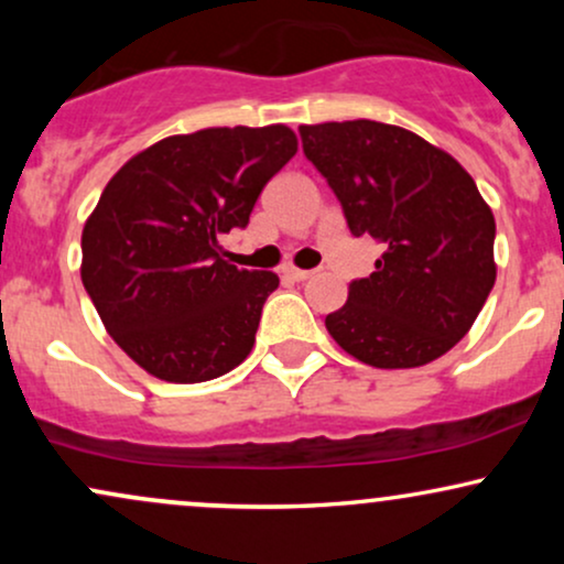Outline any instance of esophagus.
<instances>
[{"label":"esophagus","mask_w":564,"mask_h":564,"mask_svg":"<svg viewBox=\"0 0 564 564\" xmlns=\"http://www.w3.org/2000/svg\"><path fill=\"white\" fill-rule=\"evenodd\" d=\"M283 275L291 278V281H307V278H313V270H300V268H283Z\"/></svg>","instance_id":"34e87169"}]
</instances>
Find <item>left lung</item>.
I'll return each mask as SVG.
<instances>
[{
	"label": "left lung",
	"instance_id": "obj_1",
	"mask_svg": "<svg viewBox=\"0 0 564 564\" xmlns=\"http://www.w3.org/2000/svg\"><path fill=\"white\" fill-rule=\"evenodd\" d=\"M355 238L384 246L326 315L336 345L373 368H416L464 339L496 283V219L469 172L440 148L381 121L300 127Z\"/></svg>",
	"mask_w": 564,
	"mask_h": 564
}]
</instances>
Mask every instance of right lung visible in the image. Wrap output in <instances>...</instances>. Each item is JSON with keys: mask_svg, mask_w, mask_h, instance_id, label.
I'll list each match as a JSON object with an SVG mask.
<instances>
[{"mask_svg": "<svg viewBox=\"0 0 564 564\" xmlns=\"http://www.w3.org/2000/svg\"><path fill=\"white\" fill-rule=\"evenodd\" d=\"M296 153L289 127L174 134L129 159L82 232V283L102 326L156 379L196 384L243 364L275 273L223 260L270 177Z\"/></svg>", "mask_w": 564, "mask_h": 564, "instance_id": "obj_1", "label": "right lung"}]
</instances>
